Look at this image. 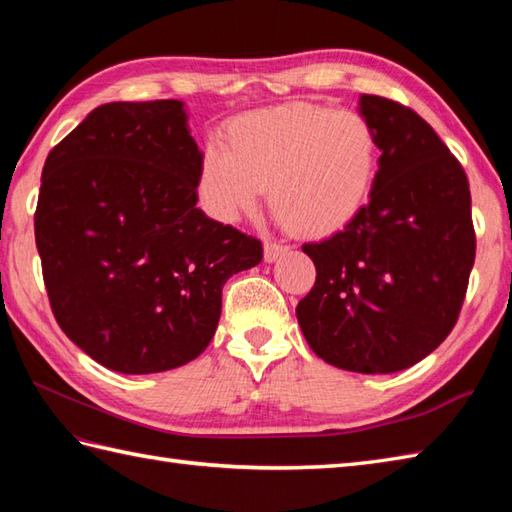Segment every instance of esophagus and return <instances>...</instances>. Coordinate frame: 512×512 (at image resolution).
Here are the masks:
<instances>
[{
  "mask_svg": "<svg viewBox=\"0 0 512 512\" xmlns=\"http://www.w3.org/2000/svg\"><path fill=\"white\" fill-rule=\"evenodd\" d=\"M286 246H281V244H277V242H266L264 244V259L268 264H273V262H277V259L286 253Z\"/></svg>",
  "mask_w": 512,
  "mask_h": 512,
  "instance_id": "esophagus-1",
  "label": "esophagus"
}]
</instances>
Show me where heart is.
I'll use <instances>...</instances> for the list:
<instances>
[{
  "label": "heart",
  "mask_w": 512,
  "mask_h": 512,
  "mask_svg": "<svg viewBox=\"0 0 512 512\" xmlns=\"http://www.w3.org/2000/svg\"><path fill=\"white\" fill-rule=\"evenodd\" d=\"M380 167L374 125L358 112L288 103L235 116L222 147L204 149L195 191L224 224L255 215L266 187L275 213L303 237H330L365 209Z\"/></svg>",
  "instance_id": "heart-1"
}]
</instances>
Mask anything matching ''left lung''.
Masks as SVG:
<instances>
[{"label":"left lung","mask_w":512,"mask_h":512,"mask_svg":"<svg viewBox=\"0 0 512 512\" xmlns=\"http://www.w3.org/2000/svg\"><path fill=\"white\" fill-rule=\"evenodd\" d=\"M380 140V167L356 220L303 244L317 281L297 319L312 352L358 374H391L447 339L475 262L466 173L409 107L363 94Z\"/></svg>","instance_id":"8db88e82"}]
</instances>
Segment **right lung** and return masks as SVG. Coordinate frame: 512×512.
<instances>
[{
    "mask_svg": "<svg viewBox=\"0 0 512 512\" xmlns=\"http://www.w3.org/2000/svg\"><path fill=\"white\" fill-rule=\"evenodd\" d=\"M187 118L182 101L105 103L43 165L35 239L54 319L121 374L198 358L224 284L264 257L195 206L202 151Z\"/></svg>",
    "mask_w": 512,
    "mask_h": 512,
    "instance_id": "right-lung-1",
    "label": "right lung"
}]
</instances>
